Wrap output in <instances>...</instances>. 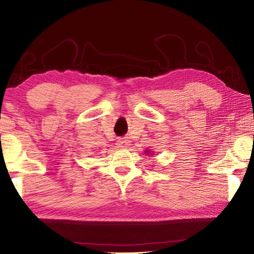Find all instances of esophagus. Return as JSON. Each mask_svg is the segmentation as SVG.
I'll list each match as a JSON object with an SVG mask.
<instances>
[{
	"mask_svg": "<svg viewBox=\"0 0 254 254\" xmlns=\"http://www.w3.org/2000/svg\"><path fill=\"white\" fill-rule=\"evenodd\" d=\"M118 145L119 148H128L131 145V141L127 137H123V139L118 140Z\"/></svg>",
	"mask_w": 254,
	"mask_h": 254,
	"instance_id": "esophagus-1",
	"label": "esophagus"
}]
</instances>
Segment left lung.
Wrapping results in <instances>:
<instances>
[{"mask_svg": "<svg viewBox=\"0 0 254 254\" xmlns=\"http://www.w3.org/2000/svg\"><path fill=\"white\" fill-rule=\"evenodd\" d=\"M145 153H147V154H150V153H152V152L150 151V150H147V151H145Z\"/></svg>", "mask_w": 254, "mask_h": 254, "instance_id": "1", "label": "left lung"}]
</instances>
